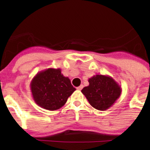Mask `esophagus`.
<instances>
[{
  "instance_id": "esophagus-1",
  "label": "esophagus",
  "mask_w": 150,
  "mask_h": 150,
  "mask_svg": "<svg viewBox=\"0 0 150 150\" xmlns=\"http://www.w3.org/2000/svg\"><path fill=\"white\" fill-rule=\"evenodd\" d=\"M83 88V85H81V86H79L77 87L76 88H77L78 90H82V88Z\"/></svg>"
}]
</instances>
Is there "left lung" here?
I'll return each instance as SVG.
<instances>
[{
    "mask_svg": "<svg viewBox=\"0 0 150 150\" xmlns=\"http://www.w3.org/2000/svg\"><path fill=\"white\" fill-rule=\"evenodd\" d=\"M89 85L82 89L88 103L96 110L109 109L122 94V88L114 79L108 75L96 74L88 79Z\"/></svg>",
    "mask_w": 150,
    "mask_h": 150,
    "instance_id": "left-lung-1",
    "label": "left lung"
}]
</instances>
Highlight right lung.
<instances>
[{"label":"right lung","mask_w":150,"mask_h":150,"mask_svg":"<svg viewBox=\"0 0 150 150\" xmlns=\"http://www.w3.org/2000/svg\"><path fill=\"white\" fill-rule=\"evenodd\" d=\"M30 91L35 103L48 110H56L63 107L76 88L71 80L62 74L60 68L40 71L30 82Z\"/></svg>","instance_id":"add662e5"}]
</instances>
